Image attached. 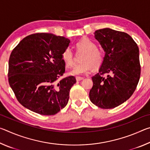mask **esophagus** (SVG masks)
I'll list each match as a JSON object with an SVG mask.
<instances>
[{"label":"esophagus","instance_id":"esophagus-1","mask_svg":"<svg viewBox=\"0 0 150 150\" xmlns=\"http://www.w3.org/2000/svg\"><path fill=\"white\" fill-rule=\"evenodd\" d=\"M83 79H84V78L81 77H76V80H77V81H80L81 80H83Z\"/></svg>","mask_w":150,"mask_h":150}]
</instances>
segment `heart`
I'll return each mask as SVG.
<instances>
[{
  "mask_svg": "<svg viewBox=\"0 0 150 150\" xmlns=\"http://www.w3.org/2000/svg\"><path fill=\"white\" fill-rule=\"evenodd\" d=\"M75 47L78 51L85 52L81 59V63L75 65L68 74L79 76L87 73L92 69H97L103 65L105 54L102 51L97 49L95 42L87 38L80 40L77 42ZM62 59L65 66L69 67L73 64V54L69 47H66L62 54Z\"/></svg>",
  "mask_w": 150,
  "mask_h": 150,
  "instance_id": "heart-1",
  "label": "heart"
}]
</instances>
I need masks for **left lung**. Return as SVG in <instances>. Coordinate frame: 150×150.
Returning a JSON list of instances; mask_svg holds the SVG:
<instances>
[{
	"label": "left lung",
	"mask_w": 150,
	"mask_h": 150,
	"mask_svg": "<svg viewBox=\"0 0 150 150\" xmlns=\"http://www.w3.org/2000/svg\"><path fill=\"white\" fill-rule=\"evenodd\" d=\"M95 38L105 55L98 73L92 77L90 100L99 108H113L128 100L137 87L139 49L130 35L108 28L96 30Z\"/></svg>",
	"instance_id": "left-lung-1"
}]
</instances>
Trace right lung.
<instances>
[{"instance_id":"obj_1","label":"right lung","mask_w":150,"mask_h":150,"mask_svg":"<svg viewBox=\"0 0 150 150\" xmlns=\"http://www.w3.org/2000/svg\"><path fill=\"white\" fill-rule=\"evenodd\" d=\"M70 40L48 33L28 35L12 50L8 62V82L18 100L42 115H54L67 105L73 76L65 73L62 54Z\"/></svg>"}]
</instances>
